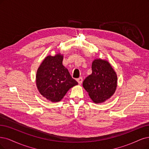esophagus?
Masks as SVG:
<instances>
[{
	"mask_svg": "<svg viewBox=\"0 0 149 149\" xmlns=\"http://www.w3.org/2000/svg\"><path fill=\"white\" fill-rule=\"evenodd\" d=\"M77 81H78V83L79 84H81V83H82V81H83V79H82V77H79V79H77Z\"/></svg>",
	"mask_w": 149,
	"mask_h": 149,
	"instance_id": "34e87169",
	"label": "esophagus"
}]
</instances>
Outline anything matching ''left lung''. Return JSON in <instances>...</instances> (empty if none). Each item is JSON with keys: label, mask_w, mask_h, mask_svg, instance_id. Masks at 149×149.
<instances>
[{"label": "left lung", "mask_w": 149, "mask_h": 149, "mask_svg": "<svg viewBox=\"0 0 149 149\" xmlns=\"http://www.w3.org/2000/svg\"><path fill=\"white\" fill-rule=\"evenodd\" d=\"M92 73L83 81V87L96 103L109 99L117 87V76L109 62L95 59L92 65Z\"/></svg>", "instance_id": "1"}]
</instances>
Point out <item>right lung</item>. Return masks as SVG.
Wrapping results in <instances>:
<instances>
[{
    "label": "right lung",
    "mask_w": 149,
    "mask_h": 149,
    "mask_svg": "<svg viewBox=\"0 0 149 149\" xmlns=\"http://www.w3.org/2000/svg\"><path fill=\"white\" fill-rule=\"evenodd\" d=\"M63 56H47L36 74V85L40 93L51 102H59L67 92L78 83L62 65Z\"/></svg>",
    "instance_id": "1"
}]
</instances>
